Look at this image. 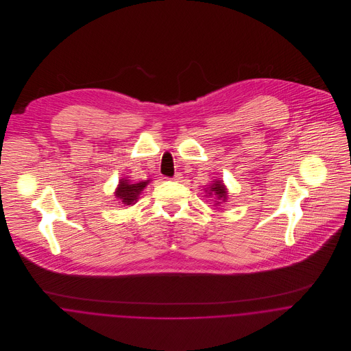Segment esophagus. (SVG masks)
Masks as SVG:
<instances>
[{
    "label": "esophagus",
    "mask_w": 351,
    "mask_h": 351,
    "mask_svg": "<svg viewBox=\"0 0 351 351\" xmlns=\"http://www.w3.org/2000/svg\"><path fill=\"white\" fill-rule=\"evenodd\" d=\"M182 178V174L181 173H176V176L171 178L173 181H180Z\"/></svg>",
    "instance_id": "esophagus-1"
}]
</instances>
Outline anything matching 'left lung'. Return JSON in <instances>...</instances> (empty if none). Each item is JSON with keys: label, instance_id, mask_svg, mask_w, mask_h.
I'll return each instance as SVG.
<instances>
[{"label": "left lung", "instance_id": "left-lung-1", "mask_svg": "<svg viewBox=\"0 0 351 351\" xmlns=\"http://www.w3.org/2000/svg\"><path fill=\"white\" fill-rule=\"evenodd\" d=\"M206 192H208L209 196L216 197L217 204H219V201L226 202V200H227V189H226L223 181H213V184L209 186V191H206Z\"/></svg>", "mask_w": 351, "mask_h": 351}]
</instances>
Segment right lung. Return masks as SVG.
<instances>
[{
  "mask_svg": "<svg viewBox=\"0 0 351 351\" xmlns=\"http://www.w3.org/2000/svg\"><path fill=\"white\" fill-rule=\"evenodd\" d=\"M150 181H142L138 184H132L130 180L127 178H121L119 182V186L114 192V196L121 201L124 205H132L138 201L139 195L142 193V191L147 186Z\"/></svg>",
  "mask_w": 351,
  "mask_h": 351,
  "instance_id": "add662e5",
  "label": "right lung"
}]
</instances>
